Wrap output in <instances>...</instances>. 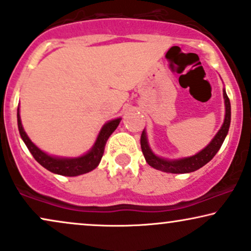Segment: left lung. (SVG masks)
<instances>
[{"instance_id":"left-lung-1","label":"left lung","mask_w":251,"mask_h":251,"mask_svg":"<svg viewBox=\"0 0 251 251\" xmlns=\"http://www.w3.org/2000/svg\"><path fill=\"white\" fill-rule=\"evenodd\" d=\"M223 97H225V104H226V117L225 122L221 129L217 132V134L214 137V139L210 141V144L208 145L206 149H203L201 152H199L198 154L189 156V158L180 159V160H165L156 156L154 153L152 152L150 149L149 144H147L146 133L143 131L140 138V145H141V151H143L145 159H146L147 164L152 166L155 170L166 172V173H174V174H182V173H191L199 168H201L202 166H204L207 162H209L212 160L219 150L221 149L223 141H225L226 135H227L229 131V126H230V100H229L227 93L223 90Z\"/></svg>"}]
</instances>
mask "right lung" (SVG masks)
<instances>
[{"mask_svg": "<svg viewBox=\"0 0 251 251\" xmlns=\"http://www.w3.org/2000/svg\"><path fill=\"white\" fill-rule=\"evenodd\" d=\"M120 120L122 119L118 118V119L111 120V122H108L102 126L100 133H99L96 140V144L93 145L92 150L89 153H86L85 155L75 159H62L48 155L47 153L42 152L38 147H36L31 143V140L24 132L22 123H21L20 111H17V124H19L20 134L36 161L43 166L44 168H47L48 171L59 175H65V176H77V175L87 173V172L95 170L97 166L99 165V162H100L102 154H104V149L108 137L118 127Z\"/></svg>", "mask_w": 251, "mask_h": 251, "instance_id": "obj_1", "label": "right lung"}]
</instances>
